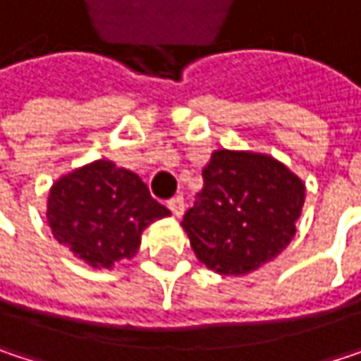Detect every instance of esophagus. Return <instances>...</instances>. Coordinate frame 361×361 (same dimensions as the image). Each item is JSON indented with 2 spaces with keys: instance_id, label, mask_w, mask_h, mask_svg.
Segmentation results:
<instances>
[{
  "instance_id": "34e87169",
  "label": "esophagus",
  "mask_w": 361,
  "mask_h": 361,
  "mask_svg": "<svg viewBox=\"0 0 361 361\" xmlns=\"http://www.w3.org/2000/svg\"><path fill=\"white\" fill-rule=\"evenodd\" d=\"M167 207L173 211V215L176 217H181L183 215V211H185V202H183V196H173L169 202H167Z\"/></svg>"
}]
</instances>
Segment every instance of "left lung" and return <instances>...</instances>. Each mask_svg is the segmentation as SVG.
<instances>
[{"label": "left lung", "mask_w": 361, "mask_h": 361, "mask_svg": "<svg viewBox=\"0 0 361 361\" xmlns=\"http://www.w3.org/2000/svg\"><path fill=\"white\" fill-rule=\"evenodd\" d=\"M202 190L181 228L200 263L245 276L276 259L297 234L305 183L278 159L252 150H213Z\"/></svg>", "instance_id": "left-lung-1"}]
</instances>
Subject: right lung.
<instances>
[{
  "instance_id": "add662e5",
  "label": "right lung",
  "mask_w": 361,
  "mask_h": 361,
  "mask_svg": "<svg viewBox=\"0 0 361 361\" xmlns=\"http://www.w3.org/2000/svg\"><path fill=\"white\" fill-rule=\"evenodd\" d=\"M45 215L60 245L92 267L112 269L133 259L142 232L171 211L150 196L137 173L98 159L54 181Z\"/></svg>"
}]
</instances>
